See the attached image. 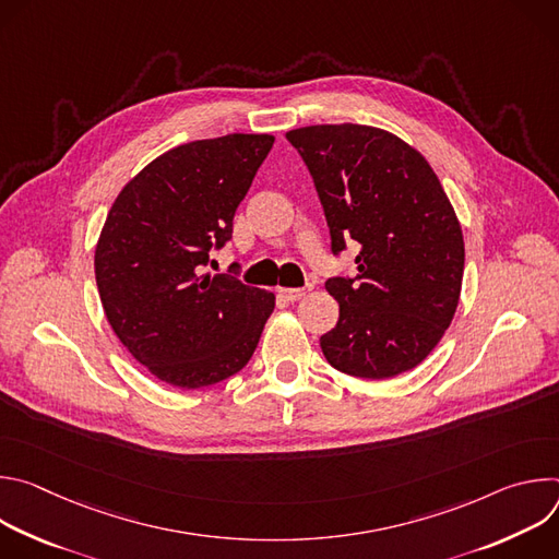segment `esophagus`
Masks as SVG:
<instances>
[{
  "instance_id": "obj_1",
  "label": "esophagus",
  "mask_w": 559,
  "mask_h": 559,
  "mask_svg": "<svg viewBox=\"0 0 559 559\" xmlns=\"http://www.w3.org/2000/svg\"><path fill=\"white\" fill-rule=\"evenodd\" d=\"M305 294H307L305 289H292V287H281V289H278V296L285 298V300H289V302L300 300Z\"/></svg>"
}]
</instances>
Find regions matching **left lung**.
Listing matches in <instances>:
<instances>
[{"label":"left lung","mask_w":559,"mask_h":559,"mask_svg":"<svg viewBox=\"0 0 559 559\" xmlns=\"http://www.w3.org/2000/svg\"><path fill=\"white\" fill-rule=\"evenodd\" d=\"M332 234L358 246L356 276L330 278L338 323L321 336L328 362L382 380L418 367L453 321L464 272L455 210L427 158L386 130L323 123L289 130Z\"/></svg>","instance_id":"left-lung-1"}]
</instances>
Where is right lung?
Returning a JSON list of instances; mask_svg holds the SVG:
<instances>
[{
  "label": "right lung",
  "mask_w": 559,
  "mask_h": 559,
  "mask_svg": "<svg viewBox=\"0 0 559 559\" xmlns=\"http://www.w3.org/2000/svg\"><path fill=\"white\" fill-rule=\"evenodd\" d=\"M272 145V134L177 145L132 177L106 216L95 250L106 318L173 386L201 389L241 371L274 311L272 292L203 274Z\"/></svg>",
  "instance_id": "add662e5"
}]
</instances>
